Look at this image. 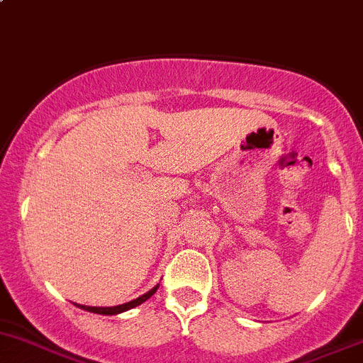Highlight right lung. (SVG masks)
Listing matches in <instances>:
<instances>
[{"instance_id": "add662e5", "label": "right lung", "mask_w": 363, "mask_h": 363, "mask_svg": "<svg viewBox=\"0 0 363 363\" xmlns=\"http://www.w3.org/2000/svg\"><path fill=\"white\" fill-rule=\"evenodd\" d=\"M157 289H159V285L154 286L152 290H148V292L141 295V297L134 298V301H130V302H125V304L113 306V308H94V306H82V304H74V306H77V308H80V309H85V311L96 313V315H118V313H124V311H127V309H133V308H136V306L143 304L147 298H150L152 295L157 292Z\"/></svg>"}]
</instances>
